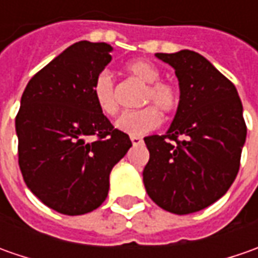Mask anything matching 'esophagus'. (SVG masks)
Here are the masks:
<instances>
[{
  "label": "esophagus",
  "mask_w": 258,
  "mask_h": 258,
  "mask_svg": "<svg viewBox=\"0 0 258 258\" xmlns=\"http://www.w3.org/2000/svg\"><path fill=\"white\" fill-rule=\"evenodd\" d=\"M131 141H132V144H134L135 146L144 144V139H142L141 136H136V135H132V136H131Z\"/></svg>",
  "instance_id": "obj_1"
}]
</instances>
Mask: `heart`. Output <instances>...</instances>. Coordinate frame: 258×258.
Returning a JSON list of instances; mask_svg holds the SVG:
<instances>
[{
	"label": "heart",
	"instance_id": "heart-1",
	"mask_svg": "<svg viewBox=\"0 0 258 258\" xmlns=\"http://www.w3.org/2000/svg\"><path fill=\"white\" fill-rule=\"evenodd\" d=\"M127 75L145 83L141 94V104H149L138 110L123 112L116 120V127L124 134L145 135L155 131L162 117L158 110L165 114H172L179 106V90L168 82L159 80L161 70L148 60H134L124 64ZM92 94L97 109L103 114L113 116L119 110V102L116 94V85L112 73L102 70L94 76L92 83Z\"/></svg>",
	"mask_w": 258,
	"mask_h": 258
}]
</instances>
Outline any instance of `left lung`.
Masks as SVG:
<instances>
[{
    "label": "left lung",
    "mask_w": 258,
    "mask_h": 258,
    "mask_svg": "<svg viewBox=\"0 0 258 258\" xmlns=\"http://www.w3.org/2000/svg\"><path fill=\"white\" fill-rule=\"evenodd\" d=\"M155 55L173 67L181 100L168 132L145 138V188L165 211L197 213L218 201L238 173L247 136L243 104L235 86L201 54Z\"/></svg>",
    "instance_id": "obj_1"
}]
</instances>
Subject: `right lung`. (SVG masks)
Instances as JSON below:
<instances>
[{
    "label": "right lung",
    "mask_w": 258,
    "mask_h": 258,
    "mask_svg": "<svg viewBox=\"0 0 258 258\" xmlns=\"http://www.w3.org/2000/svg\"><path fill=\"white\" fill-rule=\"evenodd\" d=\"M113 47L79 41L28 82L15 117L18 165L35 197L66 215L96 210L109 192V175L132 142L94 103V76ZM98 136L94 143L85 139Z\"/></svg>",
    "instance_id": "1"
}]
</instances>
